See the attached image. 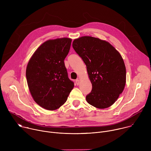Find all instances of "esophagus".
I'll use <instances>...</instances> for the list:
<instances>
[{
    "mask_svg": "<svg viewBox=\"0 0 151 151\" xmlns=\"http://www.w3.org/2000/svg\"><path fill=\"white\" fill-rule=\"evenodd\" d=\"M76 83L77 84V85H79V83H80V81H79V79H76Z\"/></svg>",
    "mask_w": 151,
    "mask_h": 151,
    "instance_id": "1",
    "label": "esophagus"
}]
</instances>
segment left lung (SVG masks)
I'll list each match as a JSON object with an SVG mask.
<instances>
[{"mask_svg": "<svg viewBox=\"0 0 151 151\" xmlns=\"http://www.w3.org/2000/svg\"><path fill=\"white\" fill-rule=\"evenodd\" d=\"M72 46L87 66L92 83L87 101L99 109L110 107L122 93L126 82L121 54L108 42L91 36L75 39Z\"/></svg>", "mask_w": 151, "mask_h": 151, "instance_id": "obj_1", "label": "left lung"}]
</instances>
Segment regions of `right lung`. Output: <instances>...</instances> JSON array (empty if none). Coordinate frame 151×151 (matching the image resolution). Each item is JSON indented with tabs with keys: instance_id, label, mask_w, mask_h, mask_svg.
<instances>
[{
	"instance_id": "add662e5",
	"label": "right lung",
	"mask_w": 151,
	"mask_h": 151,
	"mask_svg": "<svg viewBox=\"0 0 151 151\" xmlns=\"http://www.w3.org/2000/svg\"><path fill=\"white\" fill-rule=\"evenodd\" d=\"M72 39L58 38L45 42L36 50L26 68L28 87L35 101L50 111L58 109L74 87L64 60Z\"/></svg>"
}]
</instances>
